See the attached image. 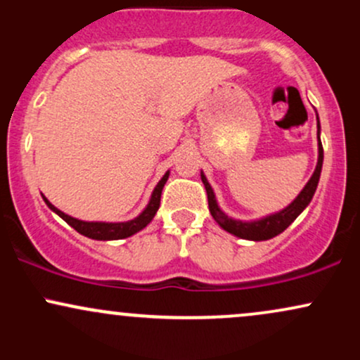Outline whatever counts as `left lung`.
<instances>
[{"label": "left lung", "mask_w": 360, "mask_h": 360, "mask_svg": "<svg viewBox=\"0 0 360 360\" xmlns=\"http://www.w3.org/2000/svg\"><path fill=\"white\" fill-rule=\"evenodd\" d=\"M318 118V117H316ZM321 166H323V147H321V140H320V122H318V162H316V169L313 172V176L309 177V181L307 186L303 188L296 200L292 201L291 205L286 206L284 210H281L278 213H272L269 217H264L260 220H254V221H242V220H233V218L226 217L225 213L221 212L220 206L217 203V198H214V193L210 186L208 179H206L203 172H201V181H203L206 194H208V206H210V213L214 218V221L221 226L223 230H226L229 233L235 235L238 238H245V240H269V238L276 237L281 232L288 229L292 221L298 218V214L303 212L304 208L309 205L311 201L313 194L316 191L318 181H320V174H321Z\"/></svg>", "instance_id": "8db88e82"}]
</instances>
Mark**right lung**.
<instances>
[{"label":"right lung","mask_w":360,"mask_h":360,"mask_svg":"<svg viewBox=\"0 0 360 360\" xmlns=\"http://www.w3.org/2000/svg\"><path fill=\"white\" fill-rule=\"evenodd\" d=\"M167 177H169V171L162 176V179L157 183L155 189L152 191L150 201H148L146 210H143V212L140 213L137 218H134V220H128V221H120V223L77 220V218L69 217V214H65L64 212H60V210H57L56 206H53L45 196H42V198L53 213L59 214L62 220L68 221L69 225L76 230V232L84 235V237L94 238V240H120V238H127V237H130V235L140 232V230L146 229L148 223L152 221V218L155 217L157 210H159L160 194H162V188H164V184H166Z\"/></svg>","instance_id":"add662e5"}]
</instances>
